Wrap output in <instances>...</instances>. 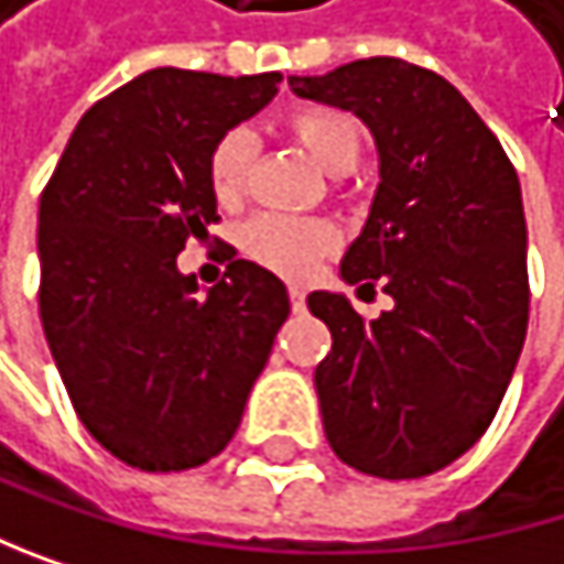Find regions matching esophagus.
Masks as SVG:
<instances>
[{
    "label": "esophagus",
    "mask_w": 564,
    "mask_h": 564,
    "mask_svg": "<svg viewBox=\"0 0 564 564\" xmlns=\"http://www.w3.org/2000/svg\"><path fill=\"white\" fill-rule=\"evenodd\" d=\"M289 302H292V313H305V292L302 289H289Z\"/></svg>",
    "instance_id": "1"
}]
</instances>
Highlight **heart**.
Wrapping results in <instances>:
<instances>
[{"instance_id":"b5f03b06","label":"heart","mask_w":564,"mask_h":564,"mask_svg":"<svg viewBox=\"0 0 564 564\" xmlns=\"http://www.w3.org/2000/svg\"><path fill=\"white\" fill-rule=\"evenodd\" d=\"M285 130L302 151L313 154L323 171L343 177L359 164L362 130L352 113L336 107H299L285 117ZM256 137L248 130H228L208 154V184L221 205H238L256 171ZM336 228L319 218L259 215L241 228V248L248 259L285 279H308L336 248Z\"/></svg>"}]
</instances>
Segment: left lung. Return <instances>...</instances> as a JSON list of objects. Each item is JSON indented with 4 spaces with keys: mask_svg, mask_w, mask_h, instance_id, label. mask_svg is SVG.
<instances>
[{
    "mask_svg": "<svg viewBox=\"0 0 564 564\" xmlns=\"http://www.w3.org/2000/svg\"><path fill=\"white\" fill-rule=\"evenodd\" d=\"M316 104L356 113L380 151V187L343 256L349 285H383L362 319L339 292L308 313L333 333L316 366L326 441L362 474L410 481L470 451L501 406L528 333L521 184L498 137L434 69L397 56L289 76Z\"/></svg>",
    "mask_w": 564,
    "mask_h": 564,
    "instance_id": "obj_1",
    "label": "left lung"
}]
</instances>
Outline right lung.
Segmentation results:
<instances>
[{
	"label": "right lung",
	"mask_w": 564,
	"mask_h": 564,
	"mask_svg": "<svg viewBox=\"0 0 564 564\" xmlns=\"http://www.w3.org/2000/svg\"><path fill=\"white\" fill-rule=\"evenodd\" d=\"M282 73L148 69L94 104L40 198V319L83 427L140 470H187L235 437L289 319V292L235 259L208 295L177 272L208 238L215 140Z\"/></svg>",
	"instance_id": "1"
}]
</instances>
